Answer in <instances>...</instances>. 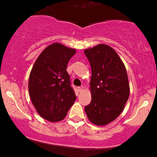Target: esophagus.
I'll list each match as a JSON object with an SVG mask.
<instances>
[{
    "mask_svg": "<svg viewBox=\"0 0 157 157\" xmlns=\"http://www.w3.org/2000/svg\"><path fill=\"white\" fill-rule=\"evenodd\" d=\"M77 89H78V91H80H80H82V90H83V86H79V87L77 88Z\"/></svg>",
    "mask_w": 157,
    "mask_h": 157,
    "instance_id": "esophagus-1",
    "label": "esophagus"
}]
</instances>
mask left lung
I'll return each mask as SVG.
<instances>
[{"mask_svg": "<svg viewBox=\"0 0 157 157\" xmlns=\"http://www.w3.org/2000/svg\"><path fill=\"white\" fill-rule=\"evenodd\" d=\"M84 53L91 68V101L85 111L92 123L107 125L118 117L129 97L127 71L120 57L109 46L97 45Z\"/></svg>", "mask_w": 157, "mask_h": 157, "instance_id": "obj_1", "label": "left lung"}]
</instances>
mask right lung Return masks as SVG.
Wrapping results in <instances>:
<instances>
[{
  "label": "right lung",
  "instance_id": "add662e5",
  "mask_svg": "<svg viewBox=\"0 0 157 157\" xmlns=\"http://www.w3.org/2000/svg\"><path fill=\"white\" fill-rule=\"evenodd\" d=\"M76 53L74 48L55 43L39 55L29 79L30 98L37 113L45 120H63L76 100L66 68Z\"/></svg>",
  "mask_w": 157,
  "mask_h": 157
}]
</instances>
